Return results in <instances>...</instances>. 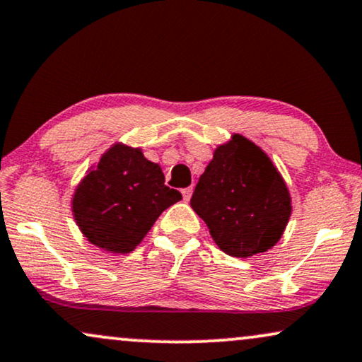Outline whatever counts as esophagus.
<instances>
[{
	"label": "esophagus",
	"mask_w": 362,
	"mask_h": 362,
	"mask_svg": "<svg viewBox=\"0 0 362 362\" xmlns=\"http://www.w3.org/2000/svg\"><path fill=\"white\" fill-rule=\"evenodd\" d=\"M192 192H194V189H192V187H187V189L182 190V195H184V200H185V202H189V200H190Z\"/></svg>",
	"instance_id": "esophagus-1"
}]
</instances>
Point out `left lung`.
Masks as SVG:
<instances>
[{
  "label": "left lung",
  "instance_id": "1",
  "mask_svg": "<svg viewBox=\"0 0 362 362\" xmlns=\"http://www.w3.org/2000/svg\"><path fill=\"white\" fill-rule=\"evenodd\" d=\"M190 205L232 257L276 245L292 212L289 190L271 158L239 134L215 148Z\"/></svg>",
  "mask_w": 362,
  "mask_h": 362
}]
</instances>
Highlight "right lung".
I'll return each mask as SVG.
<instances>
[{
	"label": "right lung",
	"instance_id": "add662e5",
	"mask_svg": "<svg viewBox=\"0 0 362 362\" xmlns=\"http://www.w3.org/2000/svg\"><path fill=\"white\" fill-rule=\"evenodd\" d=\"M182 199L165 185L158 163L140 148L115 144L86 173L73 194V217L91 244L128 254L148 234L163 210Z\"/></svg>",
	"mask_w": 362,
	"mask_h": 362
}]
</instances>
